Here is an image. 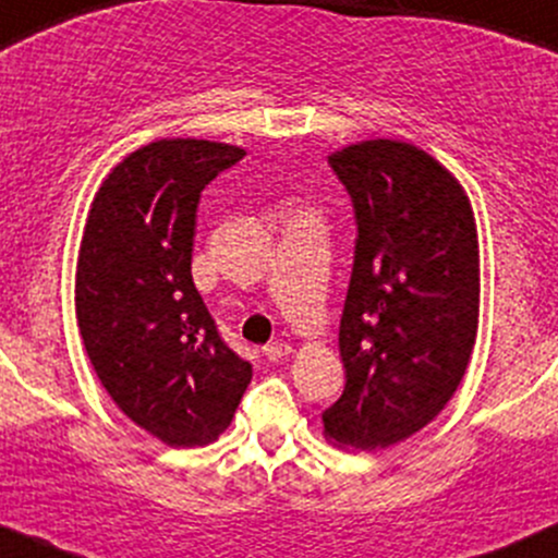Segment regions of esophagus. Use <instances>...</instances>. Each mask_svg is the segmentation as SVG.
<instances>
[{"instance_id": "34e87169", "label": "esophagus", "mask_w": 558, "mask_h": 558, "mask_svg": "<svg viewBox=\"0 0 558 558\" xmlns=\"http://www.w3.org/2000/svg\"><path fill=\"white\" fill-rule=\"evenodd\" d=\"M290 353H292V345H290V342H281V340L263 348V355H266L268 361H281V359H287Z\"/></svg>"}]
</instances>
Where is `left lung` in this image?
I'll return each instance as SVG.
<instances>
[{
	"instance_id": "1",
	"label": "left lung",
	"mask_w": 558,
	"mask_h": 558,
	"mask_svg": "<svg viewBox=\"0 0 558 558\" xmlns=\"http://www.w3.org/2000/svg\"><path fill=\"white\" fill-rule=\"evenodd\" d=\"M355 210L340 318L345 390L324 411L340 448L396 446L459 390L480 324V242L459 179L416 144L368 140L329 155Z\"/></svg>"
}]
</instances>
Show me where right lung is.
Instances as JSON below:
<instances>
[{"label":"right lung","mask_w":558,"mask_h":558,"mask_svg":"<svg viewBox=\"0 0 558 558\" xmlns=\"http://www.w3.org/2000/svg\"><path fill=\"white\" fill-rule=\"evenodd\" d=\"M242 158L223 142H149L105 177L86 216L76 263L86 355L112 403L171 448L216 440L253 379L192 281L199 192Z\"/></svg>","instance_id":"1"}]
</instances>
